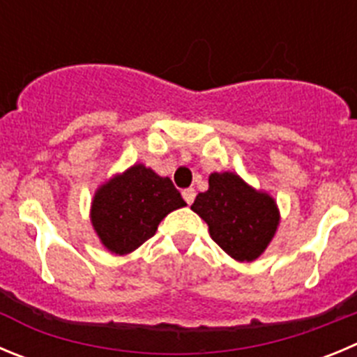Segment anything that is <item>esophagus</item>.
<instances>
[{
    "label": "esophagus",
    "mask_w": 357,
    "mask_h": 357,
    "mask_svg": "<svg viewBox=\"0 0 357 357\" xmlns=\"http://www.w3.org/2000/svg\"><path fill=\"white\" fill-rule=\"evenodd\" d=\"M182 196H184V200L188 202V205H191L192 202H195V196H196V191L192 188H189V189H184V191H182Z\"/></svg>",
    "instance_id": "1"
}]
</instances>
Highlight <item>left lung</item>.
<instances>
[{
  "label": "left lung",
  "instance_id": "1",
  "mask_svg": "<svg viewBox=\"0 0 357 357\" xmlns=\"http://www.w3.org/2000/svg\"><path fill=\"white\" fill-rule=\"evenodd\" d=\"M191 211L208 225L212 241L237 261L257 260L276 235L281 219L273 196L234 172L211 173L208 189L198 192Z\"/></svg>",
  "mask_w": 357,
  "mask_h": 357
}]
</instances>
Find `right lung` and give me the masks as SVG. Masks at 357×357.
<instances>
[{"instance_id":"add662e5","label":"right lung","mask_w":357,"mask_h":357,"mask_svg":"<svg viewBox=\"0 0 357 357\" xmlns=\"http://www.w3.org/2000/svg\"><path fill=\"white\" fill-rule=\"evenodd\" d=\"M185 207L168 176L138 162L97 188L90 221L100 244L113 255H129L157 231L169 212Z\"/></svg>"}]
</instances>
